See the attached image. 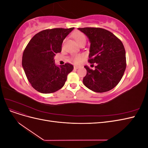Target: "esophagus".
<instances>
[{"label":"esophagus","instance_id":"obj_1","mask_svg":"<svg viewBox=\"0 0 148 148\" xmlns=\"http://www.w3.org/2000/svg\"><path fill=\"white\" fill-rule=\"evenodd\" d=\"M79 66H77V65H75V66H74V69H78L79 68Z\"/></svg>","mask_w":148,"mask_h":148}]
</instances>
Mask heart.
<instances>
[{
    "mask_svg": "<svg viewBox=\"0 0 148 148\" xmlns=\"http://www.w3.org/2000/svg\"><path fill=\"white\" fill-rule=\"evenodd\" d=\"M72 36L75 40V41L78 45H82V44H85L86 42V38L82 32L80 31H76L73 34ZM82 59V55H75L73 56L70 58V60L74 62L75 64H78L80 62V61Z\"/></svg>",
    "mask_w": 148,
    "mask_h": 148,
    "instance_id": "b5f03b06",
    "label": "heart"
}]
</instances>
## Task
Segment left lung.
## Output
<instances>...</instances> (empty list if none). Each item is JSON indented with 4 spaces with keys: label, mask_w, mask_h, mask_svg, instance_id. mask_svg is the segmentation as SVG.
Listing matches in <instances>:
<instances>
[{
    "label": "left lung",
    "mask_w": 148,
    "mask_h": 148,
    "mask_svg": "<svg viewBox=\"0 0 148 148\" xmlns=\"http://www.w3.org/2000/svg\"><path fill=\"white\" fill-rule=\"evenodd\" d=\"M86 34L91 42L88 62L95 70L88 66L83 84L96 92H104L115 87L126 69L125 50L120 40L110 31L101 28H78Z\"/></svg>",
    "instance_id": "1"
}]
</instances>
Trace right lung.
Wrapping results in <instances>:
<instances>
[{"label": "right lung", "mask_w": 148, "mask_h": 148, "mask_svg": "<svg viewBox=\"0 0 148 148\" xmlns=\"http://www.w3.org/2000/svg\"><path fill=\"white\" fill-rule=\"evenodd\" d=\"M73 29L42 30L36 34L25 47L22 66L31 86L39 92L47 94L59 90L73 70V66L69 63L56 66L53 57L61 52L64 39Z\"/></svg>", "instance_id": "obj_1"}]
</instances>
